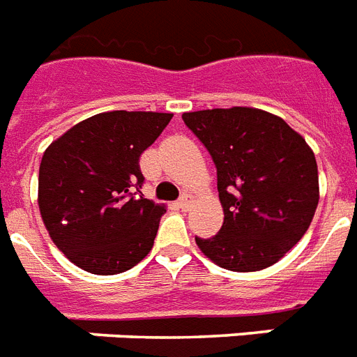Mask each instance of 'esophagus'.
I'll return each instance as SVG.
<instances>
[{"label":"esophagus","instance_id":"1","mask_svg":"<svg viewBox=\"0 0 357 357\" xmlns=\"http://www.w3.org/2000/svg\"><path fill=\"white\" fill-rule=\"evenodd\" d=\"M192 202H193V197L192 195H182L181 199H178V202H176V206L181 208V210H188V208L192 206Z\"/></svg>","mask_w":357,"mask_h":357}]
</instances>
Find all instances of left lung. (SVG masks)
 Here are the masks:
<instances>
[{
    "label": "left lung",
    "mask_w": 357,
    "mask_h": 357,
    "mask_svg": "<svg viewBox=\"0 0 357 357\" xmlns=\"http://www.w3.org/2000/svg\"><path fill=\"white\" fill-rule=\"evenodd\" d=\"M218 167L223 227L197 247L215 265L252 273L275 265L312 225L319 171L312 147L275 114L232 107L182 114Z\"/></svg>",
    "instance_id": "obj_1"
}]
</instances>
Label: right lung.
I'll return each instance as SVG.
<instances>
[{"label": "right lung", "instance_id": "add662e5", "mask_svg": "<svg viewBox=\"0 0 357 357\" xmlns=\"http://www.w3.org/2000/svg\"><path fill=\"white\" fill-rule=\"evenodd\" d=\"M173 114L112 112L82 119L44 151L38 208L53 243L92 275H118L149 255L165 204L138 195L139 156Z\"/></svg>", "mask_w": 357, "mask_h": 357}]
</instances>
